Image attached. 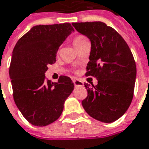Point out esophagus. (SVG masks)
I'll return each instance as SVG.
<instances>
[{
    "label": "esophagus",
    "mask_w": 149,
    "mask_h": 149,
    "mask_svg": "<svg viewBox=\"0 0 149 149\" xmlns=\"http://www.w3.org/2000/svg\"><path fill=\"white\" fill-rule=\"evenodd\" d=\"M73 83L74 85L77 87V86H83V82L81 81V80H78V79H75L73 80Z\"/></svg>",
    "instance_id": "obj_1"
}]
</instances>
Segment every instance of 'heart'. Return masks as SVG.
Listing matches in <instances>:
<instances>
[{"label": "heart", "instance_id": "1", "mask_svg": "<svg viewBox=\"0 0 149 149\" xmlns=\"http://www.w3.org/2000/svg\"><path fill=\"white\" fill-rule=\"evenodd\" d=\"M87 39L84 36H81V35H79V36H75L72 40V43L74 45V47L77 48V47H79L81 44H82L83 42H87Z\"/></svg>", "mask_w": 149, "mask_h": 149}]
</instances>
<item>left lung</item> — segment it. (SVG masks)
<instances>
[{"label": "left lung", "mask_w": 149, "mask_h": 149, "mask_svg": "<svg viewBox=\"0 0 149 149\" xmlns=\"http://www.w3.org/2000/svg\"><path fill=\"white\" fill-rule=\"evenodd\" d=\"M72 26L91 42L86 76L97 79L96 86L84 84L87 97L81 102L82 107L95 119L113 123L126 113L133 100L137 69L131 50L105 23L76 22Z\"/></svg>", "instance_id": "obj_1"}]
</instances>
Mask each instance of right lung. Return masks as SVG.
<instances>
[{
    "mask_svg": "<svg viewBox=\"0 0 149 149\" xmlns=\"http://www.w3.org/2000/svg\"><path fill=\"white\" fill-rule=\"evenodd\" d=\"M72 31L70 23L35 26L13 49L9 69L13 97L23 117L34 126L58 119L74 89L67 76H61L57 82L45 77L47 66L56 62L59 47Z\"/></svg>",
    "mask_w": 149,
    "mask_h": 149,
    "instance_id": "obj_1",
    "label": "right lung"
}]
</instances>
